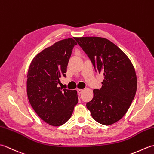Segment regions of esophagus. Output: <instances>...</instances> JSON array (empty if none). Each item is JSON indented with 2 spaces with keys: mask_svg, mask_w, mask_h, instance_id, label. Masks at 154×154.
I'll return each instance as SVG.
<instances>
[{
  "mask_svg": "<svg viewBox=\"0 0 154 154\" xmlns=\"http://www.w3.org/2000/svg\"><path fill=\"white\" fill-rule=\"evenodd\" d=\"M83 91V89H77V92H78V93H79V94L82 93Z\"/></svg>",
  "mask_w": 154,
  "mask_h": 154,
  "instance_id": "obj_1",
  "label": "esophagus"
}]
</instances>
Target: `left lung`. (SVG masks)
<instances>
[{"instance_id":"1","label":"left lung","mask_w":154,"mask_h":154,"mask_svg":"<svg viewBox=\"0 0 154 154\" xmlns=\"http://www.w3.org/2000/svg\"><path fill=\"white\" fill-rule=\"evenodd\" d=\"M75 40L90 58L95 71L104 78L102 87L93 90V98L87 103V108L94 120L111 125L125 115L135 97V69L127 55L106 38L81 37Z\"/></svg>"}]
</instances>
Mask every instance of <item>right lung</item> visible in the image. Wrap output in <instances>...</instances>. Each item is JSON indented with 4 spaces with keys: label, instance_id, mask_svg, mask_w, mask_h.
<instances>
[{
    "label": "right lung",
    "instance_id": "add662e5",
    "mask_svg": "<svg viewBox=\"0 0 154 154\" xmlns=\"http://www.w3.org/2000/svg\"><path fill=\"white\" fill-rule=\"evenodd\" d=\"M73 38L55 42L32 60L27 75V94L31 106L44 122L59 126L70 119L78 103L76 90L57 87L66 77L67 66L75 45Z\"/></svg>",
    "mask_w": 154,
    "mask_h": 154
}]
</instances>
